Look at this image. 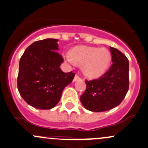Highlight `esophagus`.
Listing matches in <instances>:
<instances>
[{"label":"esophagus","instance_id":"34e87169","mask_svg":"<svg viewBox=\"0 0 148 148\" xmlns=\"http://www.w3.org/2000/svg\"><path fill=\"white\" fill-rule=\"evenodd\" d=\"M79 79H81L80 77H79L78 75H76L75 77H74V82H77V81L79 80Z\"/></svg>","mask_w":148,"mask_h":148}]
</instances>
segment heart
Returning <instances> with one entry per match:
<instances>
[{"instance_id":"obj_1","label":"heart","mask_w":148,"mask_h":148,"mask_svg":"<svg viewBox=\"0 0 148 148\" xmlns=\"http://www.w3.org/2000/svg\"><path fill=\"white\" fill-rule=\"evenodd\" d=\"M64 57L71 64L83 66L84 74L91 79L101 77L108 69L111 62L109 51L94 47H75L71 53L67 52Z\"/></svg>"}]
</instances>
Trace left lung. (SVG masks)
Listing matches in <instances>:
<instances>
[{
	"label": "left lung",
	"mask_w": 148,
	"mask_h": 148,
	"mask_svg": "<svg viewBox=\"0 0 148 148\" xmlns=\"http://www.w3.org/2000/svg\"><path fill=\"white\" fill-rule=\"evenodd\" d=\"M112 64L102 77L85 81L86 91L81 96L82 105L88 111L103 112L118 106L129 88V62L125 54L110 47Z\"/></svg>",
	"instance_id": "left-lung-1"
}]
</instances>
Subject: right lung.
Masks as SVG:
<instances>
[{
    "mask_svg": "<svg viewBox=\"0 0 148 148\" xmlns=\"http://www.w3.org/2000/svg\"><path fill=\"white\" fill-rule=\"evenodd\" d=\"M58 40L45 39L30 45L20 60L18 88L29 105L38 109H51L61 99L64 88L74 78L72 71L64 73V62L57 52Z\"/></svg>",
    "mask_w": 148,
    "mask_h": 148,
    "instance_id": "add662e5",
    "label": "right lung"
}]
</instances>
